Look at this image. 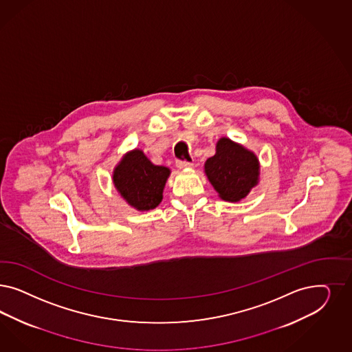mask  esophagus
Segmentation results:
<instances>
[{
    "mask_svg": "<svg viewBox=\"0 0 352 352\" xmlns=\"http://www.w3.org/2000/svg\"><path fill=\"white\" fill-rule=\"evenodd\" d=\"M176 166H177L179 168H188V167H192V166H193V162H188V160L177 159V160H176Z\"/></svg>",
    "mask_w": 352,
    "mask_h": 352,
    "instance_id": "34e87169",
    "label": "esophagus"
}]
</instances>
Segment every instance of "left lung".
I'll return each instance as SVG.
<instances>
[{
	"label": "left lung",
	"mask_w": 352,
	"mask_h": 352,
	"mask_svg": "<svg viewBox=\"0 0 352 352\" xmlns=\"http://www.w3.org/2000/svg\"><path fill=\"white\" fill-rule=\"evenodd\" d=\"M204 170L224 201L237 202L258 184L259 162L251 151L224 137L216 145L215 155L207 159Z\"/></svg>",
	"instance_id": "left-lung-1"
}]
</instances>
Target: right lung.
Listing matches in <instances>:
<instances>
[{"instance_id": "add662e5", "label": "right lung", "mask_w": 352, "mask_h": 352, "mask_svg": "<svg viewBox=\"0 0 352 352\" xmlns=\"http://www.w3.org/2000/svg\"><path fill=\"white\" fill-rule=\"evenodd\" d=\"M168 176L167 167L153 164L141 150H135L113 170V184L128 204L148 211L160 204Z\"/></svg>"}]
</instances>
